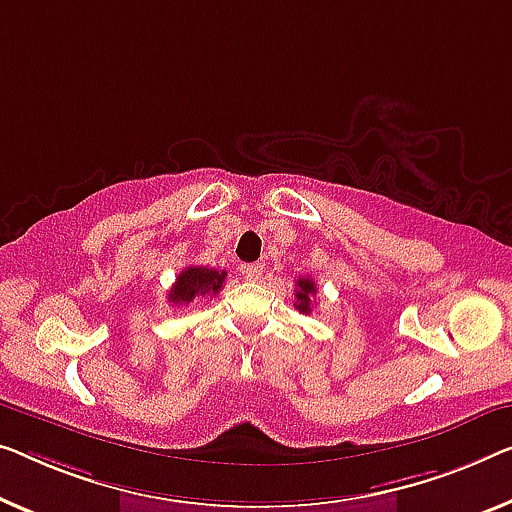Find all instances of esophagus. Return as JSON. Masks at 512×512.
<instances>
[{"instance_id":"obj_1","label":"esophagus","mask_w":512,"mask_h":512,"mask_svg":"<svg viewBox=\"0 0 512 512\" xmlns=\"http://www.w3.org/2000/svg\"><path fill=\"white\" fill-rule=\"evenodd\" d=\"M262 271H264L262 264H243L241 266V276L246 280H259L262 278Z\"/></svg>"}]
</instances>
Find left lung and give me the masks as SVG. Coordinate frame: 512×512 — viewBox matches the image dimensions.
<instances>
[{
    "label": "left lung",
    "instance_id": "1",
    "mask_svg": "<svg viewBox=\"0 0 512 512\" xmlns=\"http://www.w3.org/2000/svg\"><path fill=\"white\" fill-rule=\"evenodd\" d=\"M317 294V285L312 278H299L296 280V310L303 312V315H308L312 310V299H315Z\"/></svg>",
    "mask_w": 512,
    "mask_h": 512
}]
</instances>
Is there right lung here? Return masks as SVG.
<instances>
[{
    "label": "right lung",
    "mask_w": 512,
    "mask_h": 512,
    "mask_svg": "<svg viewBox=\"0 0 512 512\" xmlns=\"http://www.w3.org/2000/svg\"><path fill=\"white\" fill-rule=\"evenodd\" d=\"M225 271L207 269V266H186L174 282L167 301L172 305H186L200 296H213L223 289Z\"/></svg>",
    "instance_id": "right-lung-1"
}]
</instances>
